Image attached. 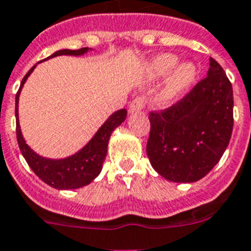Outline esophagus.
Listing matches in <instances>:
<instances>
[{
  "mask_svg": "<svg viewBox=\"0 0 251 251\" xmlns=\"http://www.w3.org/2000/svg\"><path fill=\"white\" fill-rule=\"evenodd\" d=\"M145 107V99L144 97H137V99H134L132 102H130L129 107H128V110H129L130 114L133 113H138Z\"/></svg>",
  "mask_w": 251,
  "mask_h": 251,
  "instance_id": "obj_1",
  "label": "esophagus"
}]
</instances>
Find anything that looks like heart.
Wrapping results in <instances>:
<instances>
[{"label": "heart", "instance_id": "b5f03b06", "mask_svg": "<svg viewBox=\"0 0 251 251\" xmlns=\"http://www.w3.org/2000/svg\"><path fill=\"white\" fill-rule=\"evenodd\" d=\"M145 73L149 80H158L170 74L156 96V103L165 107L175 103L192 86L198 76V68L192 61L178 63L175 53H160L146 64Z\"/></svg>", "mask_w": 251, "mask_h": 251}]
</instances>
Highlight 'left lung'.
<instances>
[{
	"mask_svg": "<svg viewBox=\"0 0 251 251\" xmlns=\"http://www.w3.org/2000/svg\"><path fill=\"white\" fill-rule=\"evenodd\" d=\"M206 78L181 101L149 115L150 163L171 182L192 183L217 165L233 128V91L225 70L209 59Z\"/></svg>",
	"mask_w": 251,
	"mask_h": 251,
	"instance_id": "8db88e82",
	"label": "left lung"
}]
</instances>
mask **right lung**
<instances>
[{
  "instance_id": "obj_1",
  "label": "right lung",
  "mask_w": 251,
  "mask_h": 251,
  "mask_svg": "<svg viewBox=\"0 0 251 251\" xmlns=\"http://www.w3.org/2000/svg\"><path fill=\"white\" fill-rule=\"evenodd\" d=\"M88 51H92V49L83 47L79 50H59L42 61L61 55L82 56ZM36 66L37 64L23 78L20 88L15 97L16 138H18L19 148H20L23 156L30 169L49 186L56 188V190H75V188L84 187V186L90 185L91 182L100 175L103 160L106 156L107 144H109L111 133L115 128L119 127L126 121L127 110L121 109V110L111 114L110 117L103 122L102 126L97 129L96 133L93 134L92 138L74 154L60 159L45 158L42 155L37 154L36 151L30 149V146L26 144L23 137L20 124H19V97H20V92H22L28 76L33 73Z\"/></svg>"
}]
</instances>
